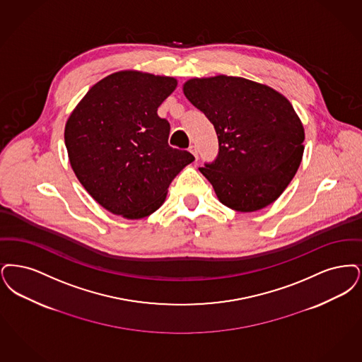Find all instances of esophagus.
Wrapping results in <instances>:
<instances>
[{
    "mask_svg": "<svg viewBox=\"0 0 362 362\" xmlns=\"http://www.w3.org/2000/svg\"><path fill=\"white\" fill-rule=\"evenodd\" d=\"M189 151H190V153L194 156V158L197 159V147H196L194 144H192V146L189 147Z\"/></svg>",
    "mask_w": 362,
    "mask_h": 362,
    "instance_id": "obj_1",
    "label": "esophagus"
}]
</instances>
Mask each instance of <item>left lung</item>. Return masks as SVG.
Masks as SVG:
<instances>
[{
	"label": "left lung",
	"mask_w": 362,
	"mask_h": 362,
	"mask_svg": "<svg viewBox=\"0 0 362 362\" xmlns=\"http://www.w3.org/2000/svg\"><path fill=\"white\" fill-rule=\"evenodd\" d=\"M189 101L215 127L219 154L199 170L221 204L254 212L276 202L299 169L304 127L286 97L250 79H188Z\"/></svg>",
	"instance_id": "left-lung-1"
}]
</instances>
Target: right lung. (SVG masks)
Instances as JSON below:
<instances>
[{
  "label": "right lung",
  "mask_w": 362,
  "mask_h": 362,
  "mask_svg": "<svg viewBox=\"0 0 362 362\" xmlns=\"http://www.w3.org/2000/svg\"><path fill=\"white\" fill-rule=\"evenodd\" d=\"M177 79L123 70L98 81L70 113L64 144L73 172L113 215L141 219L163 204L174 177L194 157L169 146L158 107Z\"/></svg>",
  "instance_id": "add662e5"
}]
</instances>
